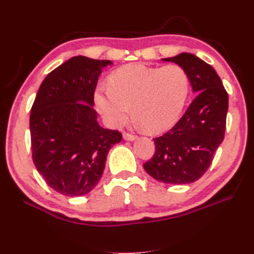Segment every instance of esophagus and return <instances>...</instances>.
I'll list each match as a JSON object with an SVG mask.
<instances>
[{
    "label": "esophagus",
    "mask_w": 254,
    "mask_h": 254,
    "mask_svg": "<svg viewBox=\"0 0 254 254\" xmlns=\"http://www.w3.org/2000/svg\"><path fill=\"white\" fill-rule=\"evenodd\" d=\"M123 139L126 141H135L136 136L130 134V133H123Z\"/></svg>",
    "instance_id": "obj_1"
}]
</instances>
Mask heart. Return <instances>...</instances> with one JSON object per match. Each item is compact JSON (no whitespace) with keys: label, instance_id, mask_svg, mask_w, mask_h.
<instances>
[{"label":"heart","instance_id":"b5f03b06","mask_svg":"<svg viewBox=\"0 0 254 254\" xmlns=\"http://www.w3.org/2000/svg\"><path fill=\"white\" fill-rule=\"evenodd\" d=\"M108 90L94 95L98 111L110 127H121L132 114L143 130L151 134L168 130L177 123L186 107L190 80L177 64L162 67L128 64L110 75Z\"/></svg>","mask_w":254,"mask_h":254}]
</instances>
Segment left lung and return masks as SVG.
<instances>
[{"label": "left lung", "mask_w": 254, "mask_h": 254, "mask_svg": "<svg viewBox=\"0 0 254 254\" xmlns=\"http://www.w3.org/2000/svg\"><path fill=\"white\" fill-rule=\"evenodd\" d=\"M162 60L187 71L197 95L171 130L153 139L155 153L143 167L160 182L188 184L206 172L224 139L229 96L214 68L194 54Z\"/></svg>", "instance_id": "8db88e82"}]
</instances>
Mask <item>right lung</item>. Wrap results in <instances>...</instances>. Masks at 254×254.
Masks as SVG:
<instances>
[{
  "label": "right lung",
  "mask_w": 254,
  "mask_h": 254,
  "mask_svg": "<svg viewBox=\"0 0 254 254\" xmlns=\"http://www.w3.org/2000/svg\"><path fill=\"white\" fill-rule=\"evenodd\" d=\"M110 60L74 57L43 80L30 115L32 158L48 186L66 196L96 187L119 131L98 122L93 95Z\"/></svg>",
  "instance_id": "1"
}]
</instances>
